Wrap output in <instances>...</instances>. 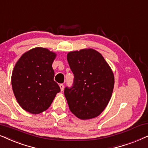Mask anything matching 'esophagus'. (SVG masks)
<instances>
[{
    "label": "esophagus",
    "instance_id": "1",
    "mask_svg": "<svg viewBox=\"0 0 148 148\" xmlns=\"http://www.w3.org/2000/svg\"><path fill=\"white\" fill-rule=\"evenodd\" d=\"M60 87L61 91H63V90H64V84H60Z\"/></svg>",
    "mask_w": 148,
    "mask_h": 148
}]
</instances>
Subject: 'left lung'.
<instances>
[{
	"label": "left lung",
	"mask_w": 148,
	"mask_h": 148,
	"mask_svg": "<svg viewBox=\"0 0 148 148\" xmlns=\"http://www.w3.org/2000/svg\"><path fill=\"white\" fill-rule=\"evenodd\" d=\"M67 60L74 76L72 86L64 88L70 111L82 120L98 116L113 91L111 68L103 57L92 49L68 53Z\"/></svg>",
	"instance_id": "1"
}]
</instances>
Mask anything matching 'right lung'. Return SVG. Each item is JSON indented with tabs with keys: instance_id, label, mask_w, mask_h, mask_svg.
I'll return each mask as SVG.
<instances>
[{
	"instance_id": "right-lung-1",
	"label": "right lung",
	"mask_w": 148,
	"mask_h": 148,
	"mask_svg": "<svg viewBox=\"0 0 148 148\" xmlns=\"http://www.w3.org/2000/svg\"><path fill=\"white\" fill-rule=\"evenodd\" d=\"M56 54L47 49L36 47L25 53L17 61L11 76L12 88L19 106L33 114L50 107L60 91L54 81L52 64Z\"/></svg>"
}]
</instances>
